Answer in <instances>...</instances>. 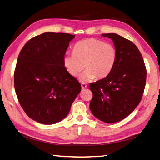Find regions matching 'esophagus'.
<instances>
[{
    "label": "esophagus",
    "mask_w": 160,
    "mask_h": 160,
    "mask_svg": "<svg viewBox=\"0 0 160 160\" xmlns=\"http://www.w3.org/2000/svg\"><path fill=\"white\" fill-rule=\"evenodd\" d=\"M87 88V85L86 84H85L84 83H81V88L85 89V88Z\"/></svg>",
    "instance_id": "esophagus-1"
}]
</instances>
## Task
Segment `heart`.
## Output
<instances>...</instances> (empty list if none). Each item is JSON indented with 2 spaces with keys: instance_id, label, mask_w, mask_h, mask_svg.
<instances>
[{
  "instance_id": "obj_1",
  "label": "heart",
  "mask_w": 160,
  "mask_h": 160,
  "mask_svg": "<svg viewBox=\"0 0 160 160\" xmlns=\"http://www.w3.org/2000/svg\"><path fill=\"white\" fill-rule=\"evenodd\" d=\"M117 50L112 44L97 38H88L79 41L73 48V52L63 57V66L72 77L79 75L86 68L81 79L90 81L97 77L103 79L109 75L115 66Z\"/></svg>"
}]
</instances>
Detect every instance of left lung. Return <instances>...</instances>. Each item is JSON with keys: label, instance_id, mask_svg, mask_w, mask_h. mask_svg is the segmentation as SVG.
<instances>
[{"label": "left lung", "instance_id": "obj_1", "mask_svg": "<svg viewBox=\"0 0 160 160\" xmlns=\"http://www.w3.org/2000/svg\"><path fill=\"white\" fill-rule=\"evenodd\" d=\"M111 38L117 60L106 77L89 85L92 92L90 109L97 119L108 123L121 121L138 106L144 93L146 69L136 45L117 34H102Z\"/></svg>", "mask_w": 160, "mask_h": 160}]
</instances>
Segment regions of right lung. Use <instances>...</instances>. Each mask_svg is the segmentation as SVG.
Returning <instances> with one entry per match:
<instances>
[{
    "instance_id": "1",
    "label": "right lung",
    "mask_w": 160,
    "mask_h": 160,
    "mask_svg": "<svg viewBox=\"0 0 160 160\" xmlns=\"http://www.w3.org/2000/svg\"><path fill=\"white\" fill-rule=\"evenodd\" d=\"M74 35L45 32L28 41L18 55L14 88L18 102L32 119L50 125L69 113L81 86L63 66Z\"/></svg>"
}]
</instances>
